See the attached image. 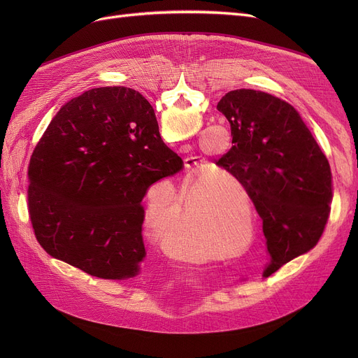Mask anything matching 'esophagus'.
I'll list each match as a JSON object with an SVG mask.
<instances>
[{
  "label": "esophagus",
  "instance_id": "obj_1",
  "mask_svg": "<svg viewBox=\"0 0 358 358\" xmlns=\"http://www.w3.org/2000/svg\"><path fill=\"white\" fill-rule=\"evenodd\" d=\"M204 164V159L201 157H187L184 159V165L187 169H197Z\"/></svg>",
  "mask_w": 358,
  "mask_h": 358
}]
</instances>
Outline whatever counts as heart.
I'll list each match as a JSON object with an SVG mask.
<instances>
[{
    "label": "heart",
    "instance_id": "obj_1",
    "mask_svg": "<svg viewBox=\"0 0 358 358\" xmlns=\"http://www.w3.org/2000/svg\"><path fill=\"white\" fill-rule=\"evenodd\" d=\"M241 199L248 200V192L232 180ZM201 190L212 206V215L204 209V201L196 182H185L181 190L182 216L180 201L173 192L148 196L143 215V227L146 234L155 239L164 250H173L187 259H209L216 254H227V248L219 250L216 234L222 238H241L243 232V219L252 228L254 216L247 209L245 217L239 209V203L223 192L222 185L215 180H203Z\"/></svg>",
    "mask_w": 358,
    "mask_h": 358
}]
</instances>
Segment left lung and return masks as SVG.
<instances>
[{"label": "left lung", "instance_id": "1", "mask_svg": "<svg viewBox=\"0 0 358 358\" xmlns=\"http://www.w3.org/2000/svg\"><path fill=\"white\" fill-rule=\"evenodd\" d=\"M217 110L231 123L232 148L216 164L243 185L262 220L268 277L321 238L332 200L329 162L293 106L271 94L234 90Z\"/></svg>", "mask_w": 358, "mask_h": 358}]
</instances>
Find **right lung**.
Masks as SVG:
<instances>
[{"label":"right lung","instance_id":"add662e5","mask_svg":"<svg viewBox=\"0 0 358 358\" xmlns=\"http://www.w3.org/2000/svg\"><path fill=\"white\" fill-rule=\"evenodd\" d=\"M181 168L141 92L88 90L61 107L33 150L27 206L36 239L90 275L135 277L146 255L141 201Z\"/></svg>","mask_w":358,"mask_h":358}]
</instances>
